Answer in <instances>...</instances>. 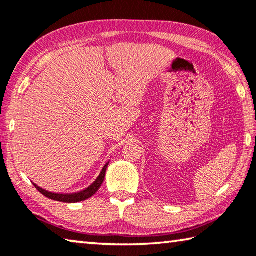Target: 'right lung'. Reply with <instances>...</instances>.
Masks as SVG:
<instances>
[{"instance_id":"right-lung-1","label":"right lung","mask_w":256,"mask_h":256,"mask_svg":"<svg viewBox=\"0 0 256 256\" xmlns=\"http://www.w3.org/2000/svg\"><path fill=\"white\" fill-rule=\"evenodd\" d=\"M107 162L105 166L102 167V170L100 172V174L96 178V180L94 182V183L88 186V188L80 190V192H76V193H54V192H48V190H46L44 188H40V186L36 185L34 183V188H36L42 194V196H45L46 198H50V200H54V201H60V202H66V203H76V202H81V201H84L86 198H92L94 194H96L97 190L100 188L104 180H105V175H106V170H107V166H108Z\"/></svg>"}]
</instances>
